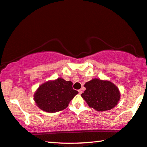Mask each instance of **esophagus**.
<instances>
[{"label":"esophagus","instance_id":"1","mask_svg":"<svg viewBox=\"0 0 147 147\" xmlns=\"http://www.w3.org/2000/svg\"><path fill=\"white\" fill-rule=\"evenodd\" d=\"M82 92H83L82 89H80V90H78V92H79V94H82Z\"/></svg>","mask_w":147,"mask_h":147}]
</instances>
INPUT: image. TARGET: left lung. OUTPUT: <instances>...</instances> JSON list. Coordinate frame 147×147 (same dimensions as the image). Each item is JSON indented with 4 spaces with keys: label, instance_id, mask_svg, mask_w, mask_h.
<instances>
[{
    "label": "left lung",
    "instance_id": "1",
    "mask_svg": "<svg viewBox=\"0 0 147 147\" xmlns=\"http://www.w3.org/2000/svg\"><path fill=\"white\" fill-rule=\"evenodd\" d=\"M84 87L81 96L88 106L97 111L111 110L120 100L119 90L110 81L94 78L86 82Z\"/></svg>",
    "mask_w": 147,
    "mask_h": 147
}]
</instances>
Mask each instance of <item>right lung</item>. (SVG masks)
I'll return each mask as SVG.
<instances>
[{
	"mask_svg": "<svg viewBox=\"0 0 147 147\" xmlns=\"http://www.w3.org/2000/svg\"><path fill=\"white\" fill-rule=\"evenodd\" d=\"M78 92L73 88V82L61 78L48 81L39 86L34 95L36 105L48 113H55L68 107Z\"/></svg>",
	"mask_w": 147,
	"mask_h": 147,
	"instance_id": "obj_1",
	"label": "right lung"
}]
</instances>
